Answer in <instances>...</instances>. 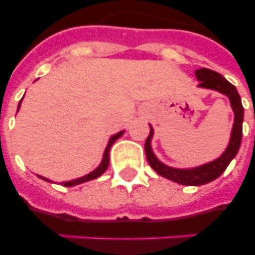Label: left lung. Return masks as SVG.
Instances as JSON below:
<instances>
[{
    "label": "left lung",
    "instance_id": "left-lung-1",
    "mask_svg": "<svg viewBox=\"0 0 255 255\" xmlns=\"http://www.w3.org/2000/svg\"><path fill=\"white\" fill-rule=\"evenodd\" d=\"M196 78L200 81V85H198L200 87L217 90V91L229 96L230 104L234 111V126L229 145L226 148V151L222 153L221 157H218L217 160H214L209 164L193 168V169H174V168L167 167L163 163H160L151 149V139L153 135V131L151 128V132L145 140V156H147L148 163L160 176L169 178L172 181L182 184V185H202V184H208V182L220 177L222 172L228 168L230 161L234 159V156L237 155L242 140L244 107H242L241 98H240V94L236 87L230 82L226 81L221 74L209 69L196 70Z\"/></svg>",
    "mask_w": 255,
    "mask_h": 255
}]
</instances>
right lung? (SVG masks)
I'll list each match as a JSON object with an SVG mask.
<instances>
[{"mask_svg": "<svg viewBox=\"0 0 255 255\" xmlns=\"http://www.w3.org/2000/svg\"><path fill=\"white\" fill-rule=\"evenodd\" d=\"M19 106H21V103L18 104V110H19ZM123 135V132H119V133H116V135H114L110 139V141H108V145L107 148H106V151H104V155H103V160H102V164H100L99 167L96 168L94 172H91V173H88L87 176H85V177H81V178H77V180H73V181H67V182H63V186H73V185H78V184H82V182H86V181H90V180H94V178L99 177L100 174H103L104 172H106V169L108 168V164H110V148H111V145L116 141V139H119L120 136ZM41 177V176H39ZM43 178V177H41ZM43 180H46V181H49L47 178H43Z\"/></svg>", "mask_w": 255, "mask_h": 255, "instance_id": "add662e5", "label": "right lung"}]
</instances>
